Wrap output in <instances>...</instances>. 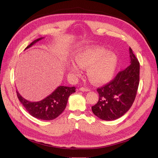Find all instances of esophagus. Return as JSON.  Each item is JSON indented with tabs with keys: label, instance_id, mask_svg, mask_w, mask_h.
<instances>
[{
	"label": "esophagus",
	"instance_id": "34e87169",
	"mask_svg": "<svg viewBox=\"0 0 158 158\" xmlns=\"http://www.w3.org/2000/svg\"><path fill=\"white\" fill-rule=\"evenodd\" d=\"M79 90L81 91V92H89V91H90V89H89V88H84V87L80 88H79Z\"/></svg>",
	"mask_w": 158,
	"mask_h": 158
}]
</instances>
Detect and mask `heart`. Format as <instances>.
<instances>
[{
  "label": "heart",
  "instance_id": "b5f03b06",
  "mask_svg": "<svg viewBox=\"0 0 158 158\" xmlns=\"http://www.w3.org/2000/svg\"><path fill=\"white\" fill-rule=\"evenodd\" d=\"M76 62H71L69 69L72 73L79 75L81 68L87 67L88 79L95 84L109 81L114 76L118 64V57L100 46L82 48L75 55Z\"/></svg>",
  "mask_w": 158,
  "mask_h": 158
}]
</instances>
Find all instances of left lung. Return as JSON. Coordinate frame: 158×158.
I'll use <instances>...</instances> for the list:
<instances>
[{
  "label": "left lung",
  "instance_id": "obj_1",
  "mask_svg": "<svg viewBox=\"0 0 158 158\" xmlns=\"http://www.w3.org/2000/svg\"><path fill=\"white\" fill-rule=\"evenodd\" d=\"M130 64L119 72L108 84L97 88L99 98L92 107L94 114L103 120L118 119L133 104L139 80V63L129 48Z\"/></svg>",
  "mask_w": 158,
  "mask_h": 158
}]
</instances>
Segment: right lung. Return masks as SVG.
Returning <instances> with one entry per match:
<instances>
[{
  "label": "right lung",
  "mask_w": 158,
  "mask_h": 158,
  "mask_svg": "<svg viewBox=\"0 0 158 158\" xmlns=\"http://www.w3.org/2000/svg\"><path fill=\"white\" fill-rule=\"evenodd\" d=\"M44 38L33 41L26 49L31 47ZM76 88L60 86L43 100L38 102H30L23 98L16 91V94L20 102L27 112L38 119L51 120L57 118L64 110L69 96L76 92Z\"/></svg>",
  "instance_id": "1"
}]
</instances>
